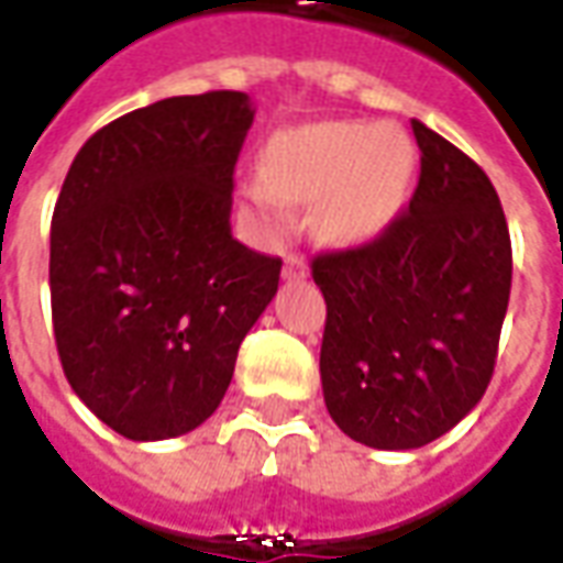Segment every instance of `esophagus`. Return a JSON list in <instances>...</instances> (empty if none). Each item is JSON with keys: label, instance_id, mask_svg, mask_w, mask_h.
<instances>
[{"label": "esophagus", "instance_id": "34e87169", "mask_svg": "<svg viewBox=\"0 0 563 563\" xmlns=\"http://www.w3.org/2000/svg\"><path fill=\"white\" fill-rule=\"evenodd\" d=\"M305 274H307L305 256L289 253V256H286V265H283V277H286V280H295V277H305Z\"/></svg>", "mask_w": 563, "mask_h": 563}]
</instances>
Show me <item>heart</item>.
<instances>
[{"label":"heart","mask_w":563,"mask_h":563,"mask_svg":"<svg viewBox=\"0 0 563 563\" xmlns=\"http://www.w3.org/2000/svg\"><path fill=\"white\" fill-rule=\"evenodd\" d=\"M416 147L398 126L334 120L283 132L262 153V180L244 198L271 232L286 225V201L317 205L319 232L355 244L386 229L407 198Z\"/></svg>","instance_id":"1"}]
</instances>
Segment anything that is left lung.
<instances>
[{
  "label": "left lung",
  "instance_id": "left-lung-1",
  "mask_svg": "<svg viewBox=\"0 0 563 563\" xmlns=\"http://www.w3.org/2000/svg\"><path fill=\"white\" fill-rule=\"evenodd\" d=\"M410 208L379 238L313 258L325 298L322 395L343 434L419 449L471 413L495 374L512 246L500 198L455 144L413 120Z\"/></svg>",
  "mask_w": 563,
  "mask_h": 563
}]
</instances>
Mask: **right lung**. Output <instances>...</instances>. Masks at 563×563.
<instances>
[{
    "label": "right lung",
    "mask_w": 563,
    "mask_h": 563,
    "mask_svg": "<svg viewBox=\"0 0 563 563\" xmlns=\"http://www.w3.org/2000/svg\"><path fill=\"white\" fill-rule=\"evenodd\" d=\"M246 92L123 114L71 162L51 222L56 353L80 401L129 440H168L220 407L280 258L232 238Z\"/></svg>",
    "instance_id": "right-lung-1"
}]
</instances>
